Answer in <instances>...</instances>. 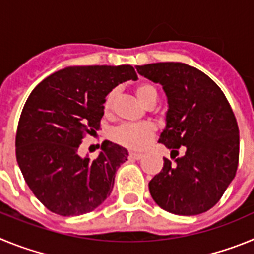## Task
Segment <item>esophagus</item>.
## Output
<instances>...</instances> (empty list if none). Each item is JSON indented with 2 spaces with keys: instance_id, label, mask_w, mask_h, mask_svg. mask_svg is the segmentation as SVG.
Returning a JSON list of instances; mask_svg holds the SVG:
<instances>
[{
  "instance_id": "obj_1",
  "label": "esophagus",
  "mask_w": 254,
  "mask_h": 254,
  "mask_svg": "<svg viewBox=\"0 0 254 254\" xmlns=\"http://www.w3.org/2000/svg\"><path fill=\"white\" fill-rule=\"evenodd\" d=\"M143 158L142 154H137V152H129V159L132 160H140Z\"/></svg>"
}]
</instances>
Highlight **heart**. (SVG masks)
<instances>
[{
	"label": "heart",
	"mask_w": 254,
	"mask_h": 254,
	"mask_svg": "<svg viewBox=\"0 0 254 254\" xmlns=\"http://www.w3.org/2000/svg\"><path fill=\"white\" fill-rule=\"evenodd\" d=\"M134 93L137 95L138 100L145 105L152 96L156 95V89L150 84H140L136 86ZM116 94V90H112L105 96L104 103H103L105 113H109L112 111ZM155 132L156 129L151 123H125V125L112 129L109 136L114 142L121 146L131 150H142L149 146V143L154 138Z\"/></svg>",
	"instance_id": "heart-1"
}]
</instances>
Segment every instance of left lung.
Returning <instances> with one entry per match:
<instances>
[{
    "instance_id": "left-lung-1",
    "label": "left lung",
    "mask_w": 254,
    "mask_h": 254,
    "mask_svg": "<svg viewBox=\"0 0 254 254\" xmlns=\"http://www.w3.org/2000/svg\"><path fill=\"white\" fill-rule=\"evenodd\" d=\"M167 94V126L159 142L172 150L149 183L163 210L190 216L206 212L223 197L239 161V128L226 96L207 75L181 62L137 66ZM183 147L185 155L175 158Z\"/></svg>"
}]
</instances>
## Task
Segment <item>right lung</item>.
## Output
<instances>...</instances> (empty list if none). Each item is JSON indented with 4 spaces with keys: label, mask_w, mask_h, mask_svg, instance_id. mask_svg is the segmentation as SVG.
<instances>
[{
    "label": "right lung",
    "mask_w": 254,
    "mask_h": 254,
    "mask_svg": "<svg viewBox=\"0 0 254 254\" xmlns=\"http://www.w3.org/2000/svg\"><path fill=\"white\" fill-rule=\"evenodd\" d=\"M127 80H137L129 64L66 67L29 95L17 125L16 160L31 192L52 212L87 214L111 194L128 151L104 141L90 160L77 150L86 134L100 128L107 94Z\"/></svg>",
    "instance_id": "right-lung-1"
}]
</instances>
